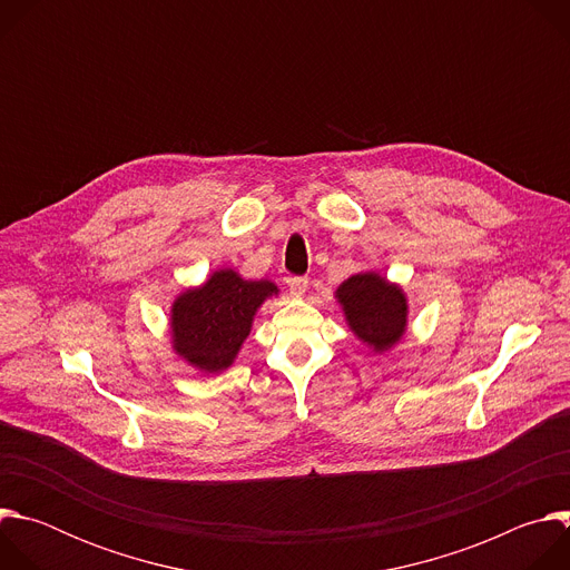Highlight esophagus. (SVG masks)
<instances>
[{
	"instance_id": "34e87169",
	"label": "esophagus",
	"mask_w": 570,
	"mask_h": 570,
	"mask_svg": "<svg viewBox=\"0 0 570 570\" xmlns=\"http://www.w3.org/2000/svg\"><path fill=\"white\" fill-rule=\"evenodd\" d=\"M288 288H291V295L302 297L306 293V288H308V279L306 277H291L288 279Z\"/></svg>"
}]
</instances>
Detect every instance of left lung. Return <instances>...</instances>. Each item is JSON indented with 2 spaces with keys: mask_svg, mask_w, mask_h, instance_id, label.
Here are the masks:
<instances>
[{
  "mask_svg": "<svg viewBox=\"0 0 570 570\" xmlns=\"http://www.w3.org/2000/svg\"><path fill=\"white\" fill-rule=\"evenodd\" d=\"M336 299L352 334L376 354L392 350L409 330V297L399 284L374 271L345 279L336 291Z\"/></svg>",
  "mask_w": 570,
  "mask_h": 570,
  "instance_id": "1",
  "label": "left lung"
}]
</instances>
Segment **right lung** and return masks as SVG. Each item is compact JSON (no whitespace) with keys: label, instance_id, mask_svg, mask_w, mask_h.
<instances>
[{"label":"right lung","instance_id":"right-lung-1","mask_svg":"<svg viewBox=\"0 0 570 570\" xmlns=\"http://www.w3.org/2000/svg\"><path fill=\"white\" fill-rule=\"evenodd\" d=\"M271 279H243L220 268L205 284L183 291L171 304V347L205 374L227 370L250 336L259 306L277 295Z\"/></svg>","mask_w":570,"mask_h":570}]
</instances>
